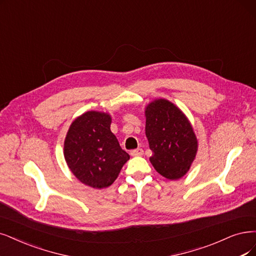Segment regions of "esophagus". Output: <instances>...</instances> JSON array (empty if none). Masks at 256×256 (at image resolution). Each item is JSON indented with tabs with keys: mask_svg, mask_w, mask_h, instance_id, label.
<instances>
[{
	"mask_svg": "<svg viewBox=\"0 0 256 256\" xmlns=\"http://www.w3.org/2000/svg\"><path fill=\"white\" fill-rule=\"evenodd\" d=\"M144 154V150L142 148H136V150H130V155L132 156H140V155H142Z\"/></svg>",
	"mask_w": 256,
	"mask_h": 256,
	"instance_id": "34e87169",
	"label": "esophagus"
}]
</instances>
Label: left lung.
<instances>
[{"mask_svg": "<svg viewBox=\"0 0 256 256\" xmlns=\"http://www.w3.org/2000/svg\"><path fill=\"white\" fill-rule=\"evenodd\" d=\"M146 135L153 155L150 162L168 179L182 178L197 152V140L190 122L173 103L158 99L146 110Z\"/></svg>", "mask_w": 256, "mask_h": 256, "instance_id": "1", "label": "left lung"}]
</instances>
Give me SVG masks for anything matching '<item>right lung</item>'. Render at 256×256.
<instances>
[{
    "mask_svg": "<svg viewBox=\"0 0 256 256\" xmlns=\"http://www.w3.org/2000/svg\"><path fill=\"white\" fill-rule=\"evenodd\" d=\"M112 119L106 112H86L76 119L64 142V157L72 174L94 188L116 180L130 155L110 132Z\"/></svg>",
    "mask_w": 256,
    "mask_h": 256,
    "instance_id": "right-lung-1",
    "label": "right lung"
}]
</instances>
